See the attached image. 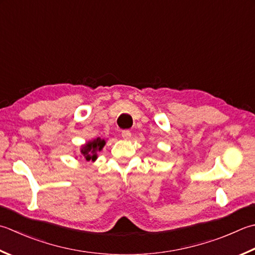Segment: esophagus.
Here are the masks:
<instances>
[{"instance_id":"1","label":"esophagus","mask_w":255,"mask_h":255,"mask_svg":"<svg viewBox=\"0 0 255 255\" xmlns=\"http://www.w3.org/2000/svg\"><path fill=\"white\" fill-rule=\"evenodd\" d=\"M122 137H123L124 139H130L131 132L129 131V130H123V131H122Z\"/></svg>"}]
</instances>
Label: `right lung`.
I'll use <instances>...</instances> for the list:
<instances>
[{"mask_svg":"<svg viewBox=\"0 0 255 255\" xmlns=\"http://www.w3.org/2000/svg\"><path fill=\"white\" fill-rule=\"evenodd\" d=\"M105 143V139L102 138H96L92 141H88L87 143H85L84 146H82L81 152L83 154V157L86 159V161H95L97 159V152L101 151L104 148Z\"/></svg>","mask_w":255,"mask_h":255,"instance_id":"add662e5","label":"right lung"}]
</instances>
